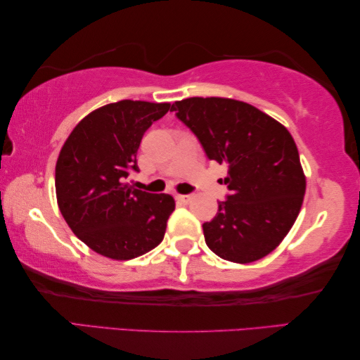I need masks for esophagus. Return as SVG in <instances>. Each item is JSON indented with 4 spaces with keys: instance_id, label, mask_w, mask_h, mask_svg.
I'll list each match as a JSON object with an SVG mask.
<instances>
[{
    "instance_id": "34e87169",
    "label": "esophagus",
    "mask_w": 360,
    "mask_h": 360,
    "mask_svg": "<svg viewBox=\"0 0 360 360\" xmlns=\"http://www.w3.org/2000/svg\"><path fill=\"white\" fill-rule=\"evenodd\" d=\"M191 199H193L191 194H176V201H180V202H184V204L191 202Z\"/></svg>"
}]
</instances>
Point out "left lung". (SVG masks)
Wrapping results in <instances>:
<instances>
[{
	"instance_id": "1",
	"label": "left lung",
	"mask_w": 360,
	"mask_h": 360,
	"mask_svg": "<svg viewBox=\"0 0 360 360\" xmlns=\"http://www.w3.org/2000/svg\"><path fill=\"white\" fill-rule=\"evenodd\" d=\"M170 111L191 129L212 161L226 164L229 196L202 225L223 260L252 263L278 247L302 209L306 176L290 132L250 103L191 97Z\"/></svg>"
}]
</instances>
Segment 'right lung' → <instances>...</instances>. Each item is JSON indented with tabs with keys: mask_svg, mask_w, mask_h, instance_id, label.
I'll list each match as a JSON object with an SVG mask.
<instances>
[{
	"mask_svg": "<svg viewBox=\"0 0 360 360\" xmlns=\"http://www.w3.org/2000/svg\"><path fill=\"white\" fill-rule=\"evenodd\" d=\"M170 103L120 100L82 117L56 164L57 204L76 238L111 260H131L161 243L175 209L170 194L135 190L137 150Z\"/></svg>",
	"mask_w": 360,
	"mask_h": 360,
	"instance_id": "obj_1",
	"label": "right lung"
}]
</instances>
